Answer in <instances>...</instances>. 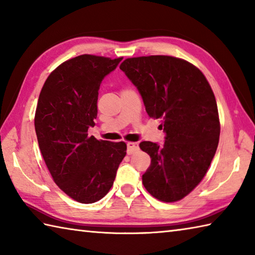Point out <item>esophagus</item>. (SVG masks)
Listing matches in <instances>:
<instances>
[{
	"mask_svg": "<svg viewBox=\"0 0 255 255\" xmlns=\"http://www.w3.org/2000/svg\"><path fill=\"white\" fill-rule=\"evenodd\" d=\"M139 150V143L138 142H128L127 143V153L128 154H132L136 151Z\"/></svg>",
	"mask_w": 255,
	"mask_h": 255,
	"instance_id": "esophagus-1",
	"label": "esophagus"
}]
</instances>
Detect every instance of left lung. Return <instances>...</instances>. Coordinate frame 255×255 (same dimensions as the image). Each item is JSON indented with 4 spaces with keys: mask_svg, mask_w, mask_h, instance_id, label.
Returning <instances> with one entry per match:
<instances>
[{
    "mask_svg": "<svg viewBox=\"0 0 255 255\" xmlns=\"http://www.w3.org/2000/svg\"><path fill=\"white\" fill-rule=\"evenodd\" d=\"M119 68L166 132L162 146L139 144L151 158L143 187L160 201L181 200L201 182L218 148L220 119L210 84L193 64L167 55L126 58Z\"/></svg>",
    "mask_w": 255,
    "mask_h": 255,
    "instance_id": "1",
    "label": "left lung"
}]
</instances>
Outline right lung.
<instances>
[{
  "instance_id": "right-lung-1",
  "label": "right lung",
  "mask_w": 255,
  "mask_h": 255,
  "mask_svg": "<svg viewBox=\"0 0 255 255\" xmlns=\"http://www.w3.org/2000/svg\"><path fill=\"white\" fill-rule=\"evenodd\" d=\"M121 61L79 55L55 68L39 94L34 118L39 149L54 182L77 202L94 203L106 196L126 156L124 141L88 136L101 83Z\"/></svg>"
}]
</instances>
